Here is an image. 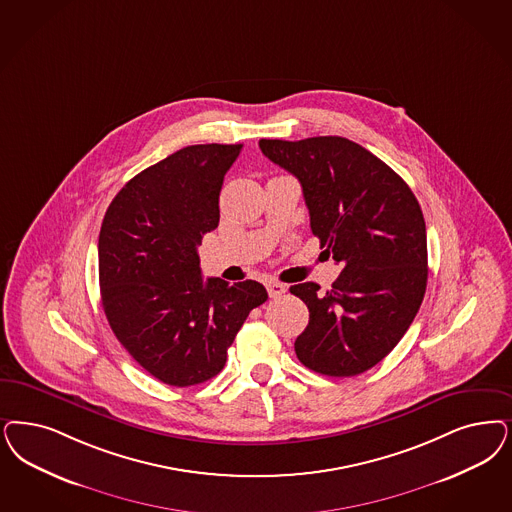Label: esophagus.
<instances>
[{
  "instance_id": "esophagus-1",
  "label": "esophagus",
  "mask_w": 512,
  "mask_h": 512,
  "mask_svg": "<svg viewBox=\"0 0 512 512\" xmlns=\"http://www.w3.org/2000/svg\"><path fill=\"white\" fill-rule=\"evenodd\" d=\"M266 291H268L270 299H278L287 291V287L280 282H268L266 283Z\"/></svg>"
}]
</instances>
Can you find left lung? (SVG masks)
<instances>
[{"instance_id":"obj_1","label":"left lung","mask_w":512,"mask_h":512,"mask_svg":"<svg viewBox=\"0 0 512 512\" xmlns=\"http://www.w3.org/2000/svg\"><path fill=\"white\" fill-rule=\"evenodd\" d=\"M259 147L299 179L312 232L342 265L325 293L314 282L289 289L310 312L297 357L335 378L369 371L403 338L425 295L422 208L403 177L355 141L318 136Z\"/></svg>"}]
</instances>
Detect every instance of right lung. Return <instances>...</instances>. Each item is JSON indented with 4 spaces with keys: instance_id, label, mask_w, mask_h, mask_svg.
<instances>
[{
    "instance_id": "obj_1",
    "label": "right lung",
    "mask_w": 512,
    "mask_h": 512,
    "mask_svg": "<svg viewBox=\"0 0 512 512\" xmlns=\"http://www.w3.org/2000/svg\"><path fill=\"white\" fill-rule=\"evenodd\" d=\"M242 143L189 145L132 177L98 238L100 293L117 340L176 388L219 374L263 283L202 280L196 247L219 225V193Z\"/></svg>"
}]
</instances>
